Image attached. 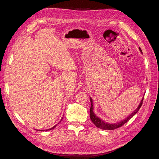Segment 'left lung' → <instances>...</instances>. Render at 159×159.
<instances>
[{"label": "left lung", "mask_w": 159, "mask_h": 159, "mask_svg": "<svg viewBox=\"0 0 159 159\" xmlns=\"http://www.w3.org/2000/svg\"><path fill=\"white\" fill-rule=\"evenodd\" d=\"M139 49H140V52L143 53V52H142L140 48H139ZM143 99H144V98H143V99L141 100V101H140V104H139V106H138V107L137 108V109L134 111H133L129 116H128L126 119H125L123 120H121V121H120L119 122H116V123H115V124H110V123L105 122L102 119L98 118V116H97L95 115V114L93 112V101H92V99H91V98H90V101H91V107H90V110H89L90 119H91V121L93 122V123L95 125V126L97 128H101L102 129L112 130V129H115L116 128H119L121 127L122 126H123V125L125 123H126L129 120H130L133 117V116H134L138 112V111L140 110V108L142 104H143Z\"/></svg>", "instance_id": "1"}]
</instances>
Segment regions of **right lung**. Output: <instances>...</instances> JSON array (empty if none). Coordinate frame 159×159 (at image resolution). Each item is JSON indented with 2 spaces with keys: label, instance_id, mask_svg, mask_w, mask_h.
<instances>
[{
  "label": "right lung",
  "instance_id": "1",
  "mask_svg": "<svg viewBox=\"0 0 159 159\" xmlns=\"http://www.w3.org/2000/svg\"><path fill=\"white\" fill-rule=\"evenodd\" d=\"M61 121H60V122H61ZM58 124H59V123H58ZM57 125H55V126L52 127V128H50V129H46V131H47V130H51V129H54V128H55L57 126ZM37 131H39V130H37ZM39 131H44V130H39Z\"/></svg>",
  "mask_w": 159,
  "mask_h": 159
}]
</instances>
